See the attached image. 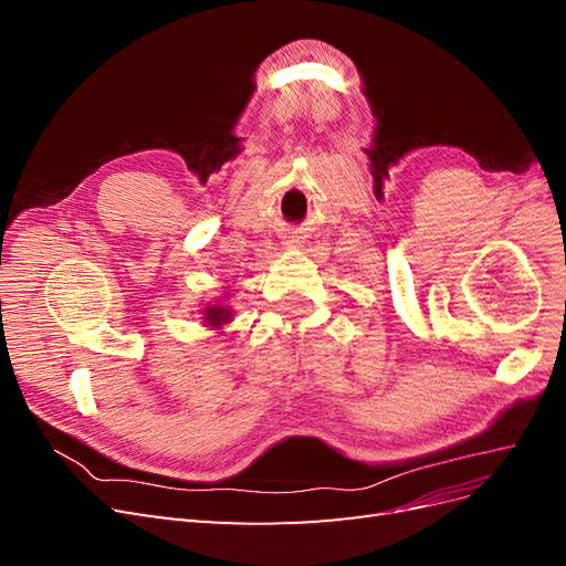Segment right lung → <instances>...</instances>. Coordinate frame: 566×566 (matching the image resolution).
Wrapping results in <instances>:
<instances>
[{
	"instance_id": "right-lung-1",
	"label": "right lung",
	"mask_w": 566,
	"mask_h": 566,
	"mask_svg": "<svg viewBox=\"0 0 566 566\" xmlns=\"http://www.w3.org/2000/svg\"><path fill=\"white\" fill-rule=\"evenodd\" d=\"M205 316H208L210 325H221L224 321H229L231 312L227 310V306H210L208 314H205Z\"/></svg>"
}]
</instances>
